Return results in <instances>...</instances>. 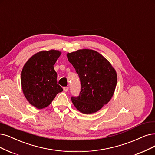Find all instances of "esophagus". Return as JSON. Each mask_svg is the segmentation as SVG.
Here are the masks:
<instances>
[{"label":"esophagus","mask_w":155,"mask_h":155,"mask_svg":"<svg viewBox=\"0 0 155 155\" xmlns=\"http://www.w3.org/2000/svg\"><path fill=\"white\" fill-rule=\"evenodd\" d=\"M68 87H64V88H63V90H64V91H65V92H67V91H68Z\"/></svg>","instance_id":"34e87169"}]
</instances>
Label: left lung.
Listing matches in <instances>:
<instances>
[{"label": "left lung", "instance_id": "8db88e82", "mask_svg": "<svg viewBox=\"0 0 155 155\" xmlns=\"http://www.w3.org/2000/svg\"><path fill=\"white\" fill-rule=\"evenodd\" d=\"M66 55L81 82L79 96L71 98L73 104L85 114L98 112L114 95L117 84L116 70L106 58L93 50H78Z\"/></svg>", "mask_w": 155, "mask_h": 155}]
</instances>
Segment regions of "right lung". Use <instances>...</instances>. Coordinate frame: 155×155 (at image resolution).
Returning a JSON list of instances; mask_svg holds the SVG:
<instances>
[{"mask_svg": "<svg viewBox=\"0 0 155 155\" xmlns=\"http://www.w3.org/2000/svg\"><path fill=\"white\" fill-rule=\"evenodd\" d=\"M61 51L43 50L33 55L23 67L21 88L25 98L38 109L48 107L56 95L62 91L57 82L54 66Z\"/></svg>", "mask_w": 155, "mask_h": 155, "instance_id": "right-lung-1", "label": "right lung"}]
</instances>
